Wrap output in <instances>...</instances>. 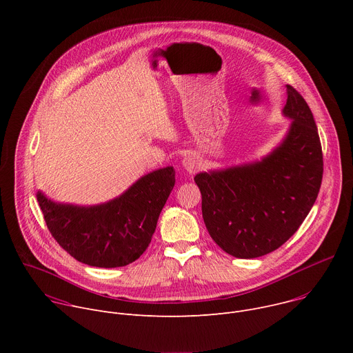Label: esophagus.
<instances>
[{"label":"esophagus","mask_w":353,"mask_h":353,"mask_svg":"<svg viewBox=\"0 0 353 353\" xmlns=\"http://www.w3.org/2000/svg\"><path fill=\"white\" fill-rule=\"evenodd\" d=\"M183 166L184 169L188 172V173H195L198 172V169L201 168V161L198 157L195 155H187L184 159H183Z\"/></svg>","instance_id":"obj_1"}]
</instances>
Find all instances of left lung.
Instances as JSON below:
<instances>
[{
    "label": "left lung",
    "instance_id": "8db88e82",
    "mask_svg": "<svg viewBox=\"0 0 353 353\" xmlns=\"http://www.w3.org/2000/svg\"><path fill=\"white\" fill-rule=\"evenodd\" d=\"M283 114L292 119L283 142L261 162L194 177L203 218L214 241L236 259L279 248L303 223L323 180V150L313 113L286 85Z\"/></svg>",
    "mask_w": 353,
    "mask_h": 353
}]
</instances>
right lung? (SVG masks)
I'll use <instances>...</instances> for the list:
<instances>
[{
    "label": "right lung",
    "mask_w": 353,
    "mask_h": 353,
    "mask_svg": "<svg viewBox=\"0 0 353 353\" xmlns=\"http://www.w3.org/2000/svg\"><path fill=\"white\" fill-rule=\"evenodd\" d=\"M173 168L141 177L108 204H56L37 192L47 229L79 263L99 268L124 267L148 248L166 199L174 187Z\"/></svg>",
    "instance_id": "add662e5"
}]
</instances>
